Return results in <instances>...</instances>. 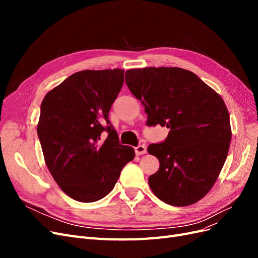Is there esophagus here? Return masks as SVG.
Here are the masks:
<instances>
[{
	"label": "esophagus",
	"instance_id": "esophagus-1",
	"mask_svg": "<svg viewBox=\"0 0 258 258\" xmlns=\"http://www.w3.org/2000/svg\"><path fill=\"white\" fill-rule=\"evenodd\" d=\"M135 151H136L137 155H144V154H146V147L144 145H138L135 148Z\"/></svg>",
	"mask_w": 258,
	"mask_h": 258
}]
</instances>
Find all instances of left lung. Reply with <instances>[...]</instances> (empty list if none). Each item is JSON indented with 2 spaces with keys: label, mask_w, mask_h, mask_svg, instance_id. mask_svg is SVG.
<instances>
[{
  "label": "left lung",
  "mask_w": 258,
  "mask_h": 258,
  "mask_svg": "<svg viewBox=\"0 0 258 258\" xmlns=\"http://www.w3.org/2000/svg\"><path fill=\"white\" fill-rule=\"evenodd\" d=\"M124 77L145 106L148 126L170 129L165 142L147 147L160 163L148 178L152 191L170 206L196 204L212 188L227 158L231 128L224 100L181 68L131 69Z\"/></svg>",
  "instance_id": "1"
}]
</instances>
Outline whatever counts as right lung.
<instances>
[{
  "label": "right lung",
  "mask_w": 258,
  "mask_h": 258,
  "mask_svg": "<svg viewBox=\"0 0 258 258\" xmlns=\"http://www.w3.org/2000/svg\"><path fill=\"white\" fill-rule=\"evenodd\" d=\"M123 70H84L45 96L37 135L45 163L69 197L98 201L110 194L122 168L135 158L119 144L108 112L123 84ZM108 132L102 140L100 135Z\"/></svg>",
  "instance_id": "right-lung-1"
}]
</instances>
